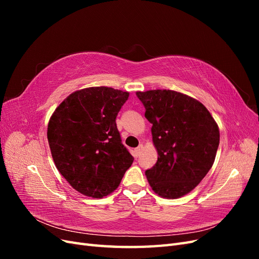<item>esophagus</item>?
<instances>
[{
	"label": "esophagus",
	"instance_id": "1",
	"mask_svg": "<svg viewBox=\"0 0 259 259\" xmlns=\"http://www.w3.org/2000/svg\"><path fill=\"white\" fill-rule=\"evenodd\" d=\"M142 151H143V146L140 145V146H138L135 150H134V155L136 156V158H138V156L140 155V153H142Z\"/></svg>",
	"mask_w": 259,
	"mask_h": 259
}]
</instances>
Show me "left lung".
I'll return each instance as SVG.
<instances>
[{
    "label": "left lung",
    "mask_w": 259,
    "mask_h": 259,
    "mask_svg": "<svg viewBox=\"0 0 259 259\" xmlns=\"http://www.w3.org/2000/svg\"><path fill=\"white\" fill-rule=\"evenodd\" d=\"M152 124L158 161L145 173L160 197L177 199L197 187L213 165L219 130L200 101L169 90L137 92Z\"/></svg>",
    "instance_id": "left-lung-1"
}]
</instances>
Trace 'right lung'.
Segmentation results:
<instances>
[{"label":"right lung","mask_w":259,"mask_h":259,"mask_svg":"<svg viewBox=\"0 0 259 259\" xmlns=\"http://www.w3.org/2000/svg\"><path fill=\"white\" fill-rule=\"evenodd\" d=\"M128 95L106 86L76 91L51 117L48 139L55 165L88 197L98 199L114 191L134 161L115 123Z\"/></svg>","instance_id":"obj_1"}]
</instances>
